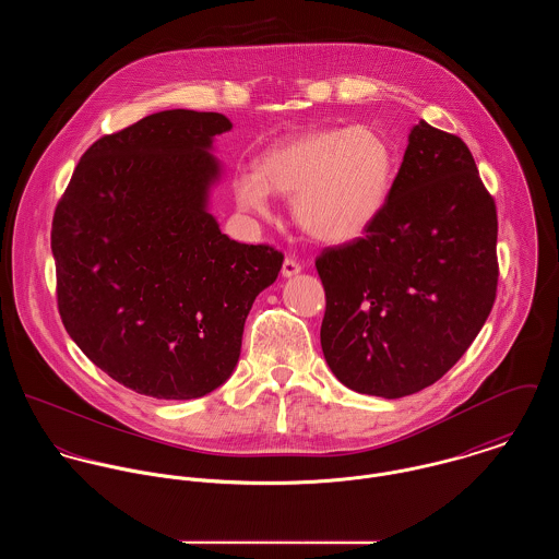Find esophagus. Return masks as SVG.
Instances as JSON below:
<instances>
[{"mask_svg":"<svg viewBox=\"0 0 559 559\" xmlns=\"http://www.w3.org/2000/svg\"><path fill=\"white\" fill-rule=\"evenodd\" d=\"M299 273H301V264L295 258H286L284 264H282V275L284 277H295Z\"/></svg>","mask_w":559,"mask_h":559,"instance_id":"obj_1","label":"esophagus"}]
</instances>
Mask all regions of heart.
I'll use <instances>...</instances> for the list:
<instances>
[{"label":"heart","instance_id":"heart-1","mask_svg":"<svg viewBox=\"0 0 559 559\" xmlns=\"http://www.w3.org/2000/svg\"><path fill=\"white\" fill-rule=\"evenodd\" d=\"M394 182V151L372 127L308 131L271 146L258 171L235 180L242 211L266 215L271 191L293 195L297 226L324 245L361 239L381 217Z\"/></svg>","mask_w":559,"mask_h":559}]
</instances>
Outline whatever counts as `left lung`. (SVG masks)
I'll use <instances>...</instances> for the list:
<instances>
[{"label": "left lung", "instance_id": "8db88e82", "mask_svg": "<svg viewBox=\"0 0 559 559\" xmlns=\"http://www.w3.org/2000/svg\"><path fill=\"white\" fill-rule=\"evenodd\" d=\"M320 346L348 390L402 399L472 346L497 293V211L467 144L419 120L364 239L317 260Z\"/></svg>", "mask_w": 559, "mask_h": 559}]
</instances>
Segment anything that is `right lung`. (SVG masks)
Wrapping results in <instances>:
<instances>
[{
  "mask_svg": "<svg viewBox=\"0 0 559 559\" xmlns=\"http://www.w3.org/2000/svg\"><path fill=\"white\" fill-rule=\"evenodd\" d=\"M224 114L167 109L105 135L56 209L60 317L85 357L124 388L202 399L239 364L253 299L284 255L222 235L209 211Z\"/></svg>",
  "mask_w": 559,
  "mask_h": 559,
  "instance_id": "obj_1",
  "label": "right lung"
}]
</instances>
